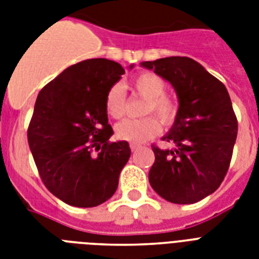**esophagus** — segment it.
Wrapping results in <instances>:
<instances>
[{
  "label": "esophagus",
  "instance_id": "esophagus-1",
  "mask_svg": "<svg viewBox=\"0 0 259 259\" xmlns=\"http://www.w3.org/2000/svg\"><path fill=\"white\" fill-rule=\"evenodd\" d=\"M130 149H132V152H136V150L140 149V145H137V144H130Z\"/></svg>",
  "mask_w": 259,
  "mask_h": 259
}]
</instances>
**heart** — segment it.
<instances>
[{"label":"heart","instance_id":"b5f03b06","mask_svg":"<svg viewBox=\"0 0 259 259\" xmlns=\"http://www.w3.org/2000/svg\"><path fill=\"white\" fill-rule=\"evenodd\" d=\"M132 89L146 98L145 114L156 113L164 123H172L177 115V103L165 94L166 83L154 72H142L130 83ZM106 111L111 118H121L125 114V90L117 83L110 87L105 98ZM161 132V122L150 117L141 119H123L115 126V134L122 141L144 144Z\"/></svg>","mask_w":259,"mask_h":259}]
</instances>
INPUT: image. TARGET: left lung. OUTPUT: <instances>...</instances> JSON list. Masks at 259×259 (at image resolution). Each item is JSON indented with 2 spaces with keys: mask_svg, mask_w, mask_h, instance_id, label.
Here are the masks:
<instances>
[{
  "mask_svg": "<svg viewBox=\"0 0 259 259\" xmlns=\"http://www.w3.org/2000/svg\"><path fill=\"white\" fill-rule=\"evenodd\" d=\"M176 91L179 110L162 137L175 149L152 146V188L175 204H192L215 192L229 170L238 122L225 84L191 58L142 62Z\"/></svg>",
  "mask_w": 259,
  "mask_h": 259,
  "instance_id": "1",
  "label": "left lung"
}]
</instances>
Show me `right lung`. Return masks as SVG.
<instances>
[{"instance_id": "add662e5", "label": "right lung", "mask_w": 259, "mask_h": 259, "mask_svg": "<svg viewBox=\"0 0 259 259\" xmlns=\"http://www.w3.org/2000/svg\"><path fill=\"white\" fill-rule=\"evenodd\" d=\"M123 74L119 63L89 59L66 68L38 93L28 144L42 183L67 204L97 207L117 191L132 152L126 141L109 142L113 129L105 98Z\"/></svg>"}]
</instances>
